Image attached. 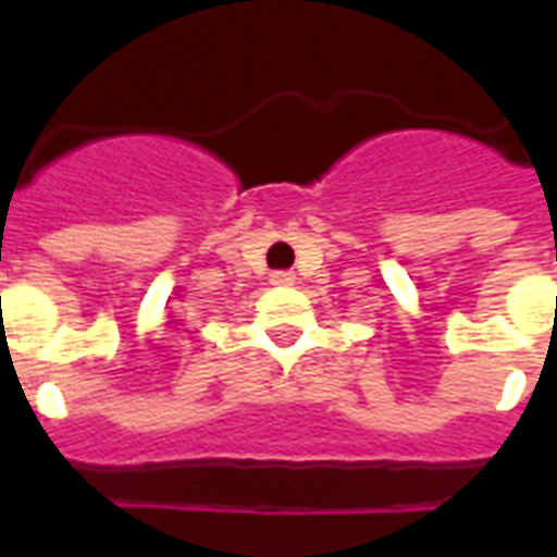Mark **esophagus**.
<instances>
[{
  "label": "esophagus",
  "instance_id": "34e87169",
  "mask_svg": "<svg viewBox=\"0 0 557 557\" xmlns=\"http://www.w3.org/2000/svg\"><path fill=\"white\" fill-rule=\"evenodd\" d=\"M295 271H274L271 274V286H295Z\"/></svg>",
  "mask_w": 557,
  "mask_h": 557
}]
</instances>
